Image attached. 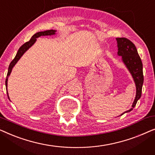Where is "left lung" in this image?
<instances>
[{
	"mask_svg": "<svg viewBox=\"0 0 155 155\" xmlns=\"http://www.w3.org/2000/svg\"><path fill=\"white\" fill-rule=\"evenodd\" d=\"M118 45V55L122 57V61L128 69L136 86V96L133 101L132 108L128 111H125L128 113L133 110L136 105L137 101L141 97L142 87H143L144 77L143 72V63L140 57L139 56L137 48L135 44L126 38H116Z\"/></svg>",
	"mask_w": 155,
	"mask_h": 155,
	"instance_id": "8db88e82",
	"label": "left lung"
}]
</instances>
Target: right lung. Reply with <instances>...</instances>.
<instances>
[{
	"mask_svg": "<svg viewBox=\"0 0 155 155\" xmlns=\"http://www.w3.org/2000/svg\"><path fill=\"white\" fill-rule=\"evenodd\" d=\"M56 30H53V29H50V30H46V31H39V32L36 33L35 35H34L32 37H31V39L29 40V41L26 42L23 44L22 46H21L20 48H19L18 53H17L15 57V58L11 61L10 64L9 65V68H8V74H7V78H6L5 80V86H6V90H7V94H8V99H10L9 97H8V90H7V87H8V78L9 77V75L11 73L12 69V68L15 66V65L16 64L17 62L20 60V58L22 57L23 54H25V52L27 50H28L29 48L31 47V46L33 45L35 43V41H37V38L41 37V36H48V35H54L56 34Z\"/></svg>",
	"mask_w": 155,
	"mask_h": 155,
	"instance_id": "add662e5",
	"label": "right lung"
}]
</instances>
